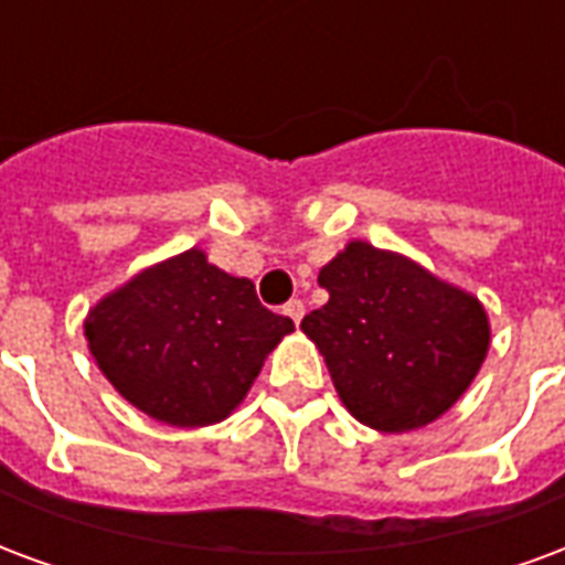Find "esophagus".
Returning <instances> with one entry per match:
<instances>
[{
	"label": "esophagus",
	"mask_w": 565,
	"mask_h": 565,
	"mask_svg": "<svg viewBox=\"0 0 565 565\" xmlns=\"http://www.w3.org/2000/svg\"><path fill=\"white\" fill-rule=\"evenodd\" d=\"M284 315L290 317V320L299 326V323H302V317H305V305L299 302V299H290V302L284 305Z\"/></svg>",
	"instance_id": "1"
}]
</instances>
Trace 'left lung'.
Returning a JSON list of instances; mask_svg holds the SVG:
<instances>
[{
	"label": "left lung",
	"mask_w": 565,
	"mask_h": 565,
	"mask_svg": "<svg viewBox=\"0 0 565 565\" xmlns=\"http://www.w3.org/2000/svg\"><path fill=\"white\" fill-rule=\"evenodd\" d=\"M317 281L329 302L305 315L302 332L367 428L401 434L440 419L479 374L491 344L482 302L411 257L356 239Z\"/></svg>",
	"instance_id": "left-lung-1"
}]
</instances>
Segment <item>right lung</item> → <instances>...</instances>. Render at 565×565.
I'll use <instances>...</instances> for the list:
<instances>
[{
	"instance_id": "right-lung-1",
	"label": "right lung",
	"mask_w": 565,
	"mask_h": 565,
	"mask_svg": "<svg viewBox=\"0 0 565 565\" xmlns=\"http://www.w3.org/2000/svg\"><path fill=\"white\" fill-rule=\"evenodd\" d=\"M83 332L128 404L164 425L203 428L239 407L294 320L191 248L104 296Z\"/></svg>"
}]
</instances>
